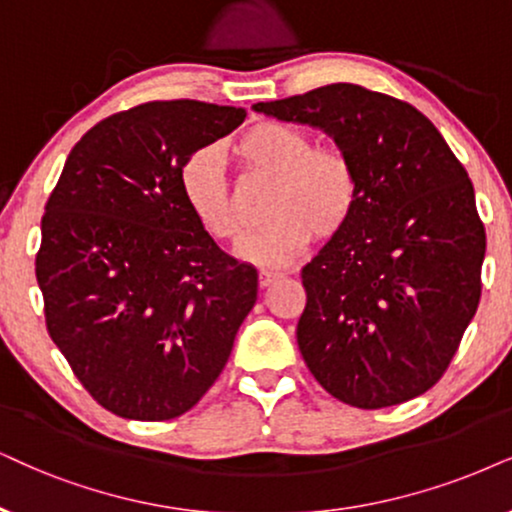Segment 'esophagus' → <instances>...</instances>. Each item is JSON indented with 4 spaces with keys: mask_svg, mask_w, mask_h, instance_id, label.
Segmentation results:
<instances>
[{
    "mask_svg": "<svg viewBox=\"0 0 512 512\" xmlns=\"http://www.w3.org/2000/svg\"><path fill=\"white\" fill-rule=\"evenodd\" d=\"M281 276H283V274H278V271L262 269V271H260V286L267 288V286H271V283H274V281H278V278H281Z\"/></svg>",
    "mask_w": 512,
    "mask_h": 512,
    "instance_id": "esophagus-1",
    "label": "esophagus"
}]
</instances>
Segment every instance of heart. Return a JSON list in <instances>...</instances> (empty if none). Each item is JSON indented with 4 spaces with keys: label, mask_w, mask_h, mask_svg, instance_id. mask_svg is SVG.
<instances>
[{
    "label": "heart",
    "mask_w": 512,
    "mask_h": 512,
    "mask_svg": "<svg viewBox=\"0 0 512 512\" xmlns=\"http://www.w3.org/2000/svg\"><path fill=\"white\" fill-rule=\"evenodd\" d=\"M238 170L267 177L262 215L269 219L241 245V257L260 267H286L314 241L338 238L359 203V172L340 146H319L307 129L257 122L229 146ZM181 198L200 229L217 243H236L245 217L222 158L210 148L191 153L179 170Z\"/></svg>",
    "instance_id": "heart-1"
}]
</instances>
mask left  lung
Returning <instances> with one entry per match:
<instances>
[{
  "label": "left lung",
  "instance_id": "left-lung-1",
  "mask_svg": "<svg viewBox=\"0 0 512 512\" xmlns=\"http://www.w3.org/2000/svg\"><path fill=\"white\" fill-rule=\"evenodd\" d=\"M252 108L321 127L359 172L352 222L302 269L304 364L357 409L428 392L482 295L487 231L463 163L418 108L359 84Z\"/></svg>",
  "mask_w": 512,
  "mask_h": 512
}]
</instances>
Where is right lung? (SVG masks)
<instances>
[{
  "mask_svg": "<svg viewBox=\"0 0 512 512\" xmlns=\"http://www.w3.org/2000/svg\"><path fill=\"white\" fill-rule=\"evenodd\" d=\"M243 108L148 101L70 151L44 205L35 274L44 321L106 411L172 420L215 385L257 300V271L219 250L181 198L191 153Z\"/></svg>",
  "mask_w": 512,
  "mask_h": 512,
  "instance_id": "obj_1",
  "label": "right lung"
}]
</instances>
